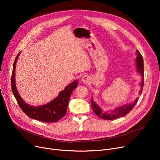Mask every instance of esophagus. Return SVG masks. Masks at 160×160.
Wrapping results in <instances>:
<instances>
[{
	"label": "esophagus",
	"instance_id": "1",
	"mask_svg": "<svg viewBox=\"0 0 160 160\" xmlns=\"http://www.w3.org/2000/svg\"><path fill=\"white\" fill-rule=\"evenodd\" d=\"M89 80V78L88 75H83L82 78V81L83 83H88Z\"/></svg>",
	"mask_w": 160,
	"mask_h": 160
}]
</instances>
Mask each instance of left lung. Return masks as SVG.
<instances>
[{
  "label": "left lung",
  "instance_id": "8db88e82",
  "mask_svg": "<svg viewBox=\"0 0 160 160\" xmlns=\"http://www.w3.org/2000/svg\"><path fill=\"white\" fill-rule=\"evenodd\" d=\"M137 58H136V63H137V71L139 72L141 74V77L142 78V82H141V90L139 91V93H142V87H143L144 84V64H143V59L139 52V51L137 50ZM139 98H136L132 104H128L126 105L121 106L120 107H118L115 108L114 110L110 112L109 113L108 112H104L102 111V110L100 108L95 102H93V98H91V107L93 108V110L95 112V113L100 118L105 120H113L119 118V117H124V115L128 113L132 110V108L134 107L138 102Z\"/></svg>",
  "mask_w": 160,
  "mask_h": 160
}]
</instances>
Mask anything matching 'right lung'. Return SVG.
<instances>
[{
  "label": "right lung",
  "instance_id": "1",
  "mask_svg": "<svg viewBox=\"0 0 160 160\" xmlns=\"http://www.w3.org/2000/svg\"><path fill=\"white\" fill-rule=\"evenodd\" d=\"M21 52L17 56L13 65L12 75V90L15 98L22 112L30 118L44 122H55L62 119L66 114L69 100L73 90L77 87L78 81L76 80L62 91L59 95L49 103L41 106L34 107L25 103L20 97L15 86V71L16 62Z\"/></svg>",
  "mask_w": 160,
  "mask_h": 160
}]
</instances>
